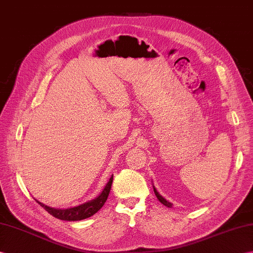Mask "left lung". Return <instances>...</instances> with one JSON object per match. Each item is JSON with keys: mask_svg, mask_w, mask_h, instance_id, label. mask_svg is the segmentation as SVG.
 Wrapping results in <instances>:
<instances>
[{"mask_svg": "<svg viewBox=\"0 0 253 253\" xmlns=\"http://www.w3.org/2000/svg\"><path fill=\"white\" fill-rule=\"evenodd\" d=\"M153 190H154V193H155V195H156V197H157L158 201H160L163 205H165V206H166V207H168V208H171V207H172V204H171V203H169L168 201H166V199L164 198V197L161 195V194L157 192V190L155 189V186H154V185H153Z\"/></svg>", "mask_w": 253, "mask_h": 253, "instance_id": "1", "label": "left lung"}]
</instances>
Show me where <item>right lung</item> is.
<instances>
[{
    "instance_id": "add662e5",
    "label": "right lung",
    "mask_w": 253,
    "mask_h": 253,
    "mask_svg": "<svg viewBox=\"0 0 253 253\" xmlns=\"http://www.w3.org/2000/svg\"><path fill=\"white\" fill-rule=\"evenodd\" d=\"M113 182V174L112 177L110 178L108 181V183L105 184L104 189L102 192L99 194V195L91 199V201H88L84 204H81L79 206H74V207H70V208H63V209H58V208H52L47 206V205L39 202L38 199L35 201L40 204L47 212L50 213L52 216L59 219V220H64V221H80V220H84L89 218V216L93 215L96 212L102 208L104 203L107 202L109 193L111 190V185H112Z\"/></svg>"
}]
</instances>
